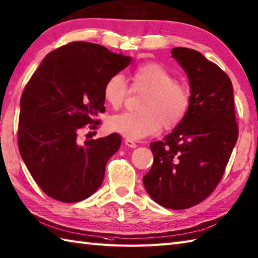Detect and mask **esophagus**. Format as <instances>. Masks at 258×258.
<instances>
[{
	"label": "esophagus",
	"instance_id": "34e87169",
	"mask_svg": "<svg viewBox=\"0 0 258 258\" xmlns=\"http://www.w3.org/2000/svg\"><path fill=\"white\" fill-rule=\"evenodd\" d=\"M124 142H125V144H126V145H127V146H128V148H132V149H135V148H136V146H138V144H136V143L134 142V141H132V140H128V139H126V140L124 141Z\"/></svg>",
	"mask_w": 258,
	"mask_h": 258
}]
</instances>
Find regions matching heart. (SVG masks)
Returning a JSON list of instances; mask_svg holds the SVG:
<instances>
[{
    "mask_svg": "<svg viewBox=\"0 0 258 258\" xmlns=\"http://www.w3.org/2000/svg\"><path fill=\"white\" fill-rule=\"evenodd\" d=\"M132 89L144 92L139 112L116 114L108 120L113 132L128 140H142L161 127L173 130L185 118L190 107L188 87L175 82L174 76L158 62L139 64L131 73ZM128 87L122 75H114L104 86V98L114 108L122 106Z\"/></svg>",
    "mask_w": 258,
    "mask_h": 258,
    "instance_id": "obj_1",
    "label": "heart"
}]
</instances>
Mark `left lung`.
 Here are the masks:
<instances>
[{
  "label": "left lung",
  "instance_id": "obj_1",
  "mask_svg": "<svg viewBox=\"0 0 258 258\" xmlns=\"http://www.w3.org/2000/svg\"><path fill=\"white\" fill-rule=\"evenodd\" d=\"M171 55L189 78L190 107L172 133L150 144L154 160L143 183L156 204L186 209L208 198L220 182L238 125L228 75L194 49L173 48Z\"/></svg>",
  "mask_w": 258,
  "mask_h": 258
}]
</instances>
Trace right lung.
<instances>
[{
	"mask_svg": "<svg viewBox=\"0 0 258 258\" xmlns=\"http://www.w3.org/2000/svg\"><path fill=\"white\" fill-rule=\"evenodd\" d=\"M131 57L103 45L76 41L45 55L20 100L18 145L43 192L61 203H78L102 184L105 166L117 152V133L87 140L77 136L85 125L97 128L105 112L104 86L127 67Z\"/></svg>",
	"mask_w": 258,
	"mask_h": 258,
	"instance_id": "add662e5",
	"label": "right lung"
}]
</instances>
